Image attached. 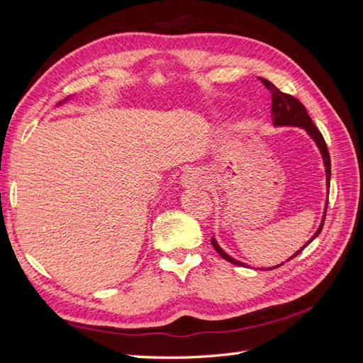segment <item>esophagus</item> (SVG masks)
Here are the masks:
<instances>
[{"mask_svg": "<svg viewBox=\"0 0 363 363\" xmlns=\"http://www.w3.org/2000/svg\"><path fill=\"white\" fill-rule=\"evenodd\" d=\"M183 188H196V186L201 184V175L196 171H188L182 177Z\"/></svg>", "mask_w": 363, "mask_h": 363, "instance_id": "34e87169", "label": "esophagus"}]
</instances>
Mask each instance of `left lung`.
<instances>
[{
    "label": "left lung",
    "mask_w": 363,
    "mask_h": 363,
    "mask_svg": "<svg viewBox=\"0 0 363 363\" xmlns=\"http://www.w3.org/2000/svg\"><path fill=\"white\" fill-rule=\"evenodd\" d=\"M260 82L265 84V87L267 89L271 92V100H272V106H271V119H272V123H274V125H292V127H301V128H304L307 133H309V136L315 140V144H316V147L320 148V151H321V156H323V160H324V167H325V175H327V188H328V184H330V175H332V167H330V155H328V150H327V145H325V140H324V138H323V135H321V131L316 128V125L313 124V121L311 119V116H309V113H307V111H306V107L300 103V100H296L295 96H292V95H289V94H284V92H281L279 87H276L274 86L271 82H268V80H265V79H260ZM327 204H328V200H327V203H325V208H324V215H323V221H321V224H320V227H318V230H316V233L311 238V240L309 242H307L301 250H298L295 252L294 256H291L288 260H291V259H294L296 255H300V252L309 245L312 240L321 233V230H323V227H324V221H325V213H327ZM212 245H213V248L216 250V252L219 256H221L223 259H225L227 262H230V263H235V265H239V267H242L244 263L242 262H239V260H236V259H233V257H230L227 252L218 245V242L215 240V238H212ZM283 263H280V265H277V267H274V268H279V267H281ZM274 268H271V269H274Z\"/></svg>",
    "instance_id": "left-lung-1"
}]
</instances>
